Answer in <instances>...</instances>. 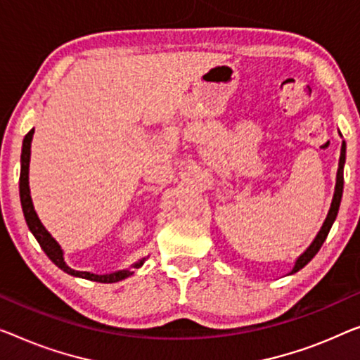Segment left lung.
Masks as SVG:
<instances>
[{
	"instance_id": "left-lung-1",
	"label": "left lung",
	"mask_w": 360,
	"mask_h": 360,
	"mask_svg": "<svg viewBox=\"0 0 360 360\" xmlns=\"http://www.w3.org/2000/svg\"><path fill=\"white\" fill-rule=\"evenodd\" d=\"M345 162H346V142H342L341 146V157H340V168H338V174H336V187H335V195H333V202H331V207H330V212L326 214V219L323 223V226H321L320 233L317 234V238L312 244H310V248L304 252L302 255L299 257L296 265H294L292 271L291 273H296L299 271L300 268H304L305 265L309 264L310 260L314 259L315 255H317V252L320 250L321 245H323L326 236H328L331 226H333L335 219H336V214L338 210H340V203H341V197H342V187H345V176H342V169H345Z\"/></svg>"
}]
</instances>
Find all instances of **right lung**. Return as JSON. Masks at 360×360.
<instances>
[{
  "instance_id": "1",
  "label": "right lung",
  "mask_w": 360,
  "mask_h": 360,
  "mask_svg": "<svg viewBox=\"0 0 360 360\" xmlns=\"http://www.w3.org/2000/svg\"><path fill=\"white\" fill-rule=\"evenodd\" d=\"M32 136H34V129L27 132V136L24 137V143H22V155H20V178H19V194H20V203H22V212L27 221V226L32 231V234L35 236V239L39 240L40 248L43 252L48 255L53 264L56 266H60L63 271L69 273L72 276H80L85 278V280L90 281H98V283H116L127 278L129 275H132V271L129 270H122V271H116V273H110V275H94V273H87V271H76L72 268H69L66 264H64L63 259V250L55 239L51 238L50 233L43 228V224L40 223L39 217L34 210V205H32V198H30V189H29V162H30V142H32ZM143 264V260L139 262L134 266L139 268Z\"/></svg>"
}]
</instances>
